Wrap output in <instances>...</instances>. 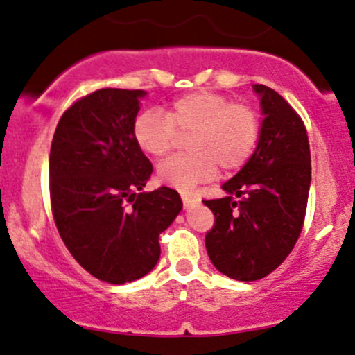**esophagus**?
Returning <instances> with one entry per match:
<instances>
[{
    "mask_svg": "<svg viewBox=\"0 0 355 355\" xmlns=\"http://www.w3.org/2000/svg\"><path fill=\"white\" fill-rule=\"evenodd\" d=\"M181 199H182V205H184V208H191V206L198 205V201H199L196 196H191V194H182Z\"/></svg>",
    "mask_w": 355,
    "mask_h": 355,
    "instance_id": "esophagus-1",
    "label": "esophagus"
}]
</instances>
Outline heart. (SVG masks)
<instances>
[{"instance_id": "b5f03b06", "label": "heart", "mask_w": 355, "mask_h": 355, "mask_svg": "<svg viewBox=\"0 0 355 355\" xmlns=\"http://www.w3.org/2000/svg\"><path fill=\"white\" fill-rule=\"evenodd\" d=\"M261 132L260 114L245 102L226 95L196 90L181 95L164 112L149 109L135 117L132 135L142 153L164 159L186 141L189 153L162 162L159 181L179 191H191L216 174L236 173L252 157Z\"/></svg>"}]
</instances>
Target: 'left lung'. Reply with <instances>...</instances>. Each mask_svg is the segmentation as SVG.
I'll use <instances>...</instances> for the list:
<instances>
[{
  "mask_svg": "<svg viewBox=\"0 0 355 355\" xmlns=\"http://www.w3.org/2000/svg\"><path fill=\"white\" fill-rule=\"evenodd\" d=\"M253 89L265 115L257 149L221 186L225 198L202 201L214 214L205 238L209 260L240 282L266 277L292 252L304 228L312 178L302 117L270 87Z\"/></svg>",
  "mask_w": 355,
  "mask_h": 355,
  "instance_id": "1",
  "label": "left lung"
}]
</instances>
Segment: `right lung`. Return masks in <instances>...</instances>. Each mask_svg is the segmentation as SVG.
Returning <instances> with one entry per match:
<instances>
[{
    "label": "right lung",
    "mask_w": 355,
    "mask_h": 355,
    "mask_svg": "<svg viewBox=\"0 0 355 355\" xmlns=\"http://www.w3.org/2000/svg\"><path fill=\"white\" fill-rule=\"evenodd\" d=\"M144 90L101 89L60 117L50 149V201L71 257L90 275L122 285L142 278L161 257L159 234L179 211L178 191L141 193L153 164L132 125Z\"/></svg>",
    "instance_id": "obj_1"
}]
</instances>
